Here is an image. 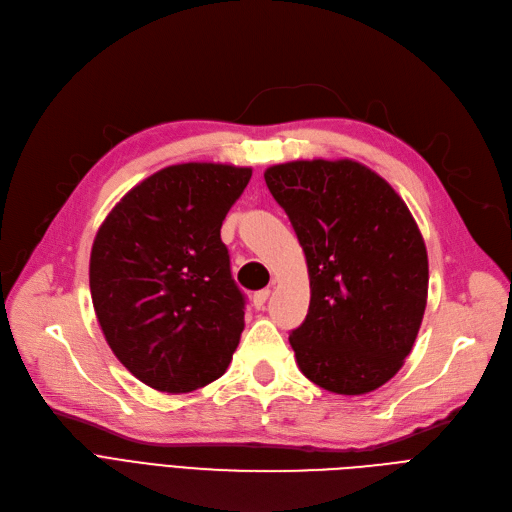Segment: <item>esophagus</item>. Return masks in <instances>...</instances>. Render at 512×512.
Instances as JSON below:
<instances>
[{
	"instance_id": "1",
	"label": "esophagus",
	"mask_w": 512,
	"mask_h": 512,
	"mask_svg": "<svg viewBox=\"0 0 512 512\" xmlns=\"http://www.w3.org/2000/svg\"><path fill=\"white\" fill-rule=\"evenodd\" d=\"M270 288H263V290H257L255 294H253V305L257 307V309H263L265 307V301L270 299Z\"/></svg>"
}]
</instances>
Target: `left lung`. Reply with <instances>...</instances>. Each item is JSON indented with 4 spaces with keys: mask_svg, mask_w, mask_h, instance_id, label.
Returning <instances> with one entry per match:
<instances>
[{
    "mask_svg": "<svg viewBox=\"0 0 512 512\" xmlns=\"http://www.w3.org/2000/svg\"><path fill=\"white\" fill-rule=\"evenodd\" d=\"M263 176L309 267V311L288 338L305 378L346 396L384 386L427 305V251L407 203L353 159L288 161Z\"/></svg>",
    "mask_w": 512,
    "mask_h": 512,
    "instance_id": "1",
    "label": "left lung"
}]
</instances>
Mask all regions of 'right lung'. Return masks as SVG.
Instances as JSON below:
<instances>
[{"label":"right lung","instance_id":"1","mask_svg":"<svg viewBox=\"0 0 512 512\" xmlns=\"http://www.w3.org/2000/svg\"><path fill=\"white\" fill-rule=\"evenodd\" d=\"M253 170L178 164L107 213L91 249V299L118 361L168 394L218 380L245 330L222 222Z\"/></svg>","mask_w":512,"mask_h":512}]
</instances>
